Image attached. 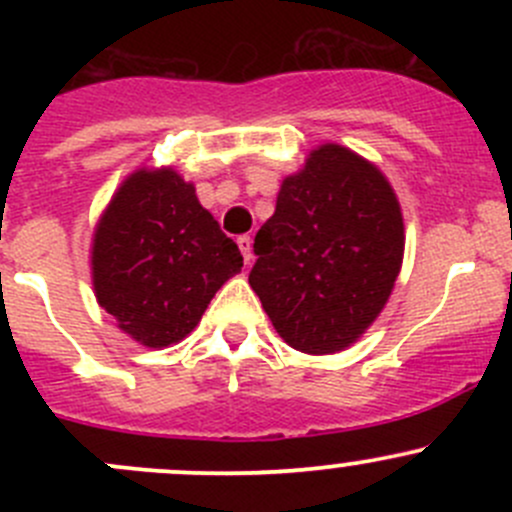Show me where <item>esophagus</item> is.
I'll use <instances>...</instances> for the list:
<instances>
[{"label":"esophagus","mask_w":512,"mask_h":512,"mask_svg":"<svg viewBox=\"0 0 512 512\" xmlns=\"http://www.w3.org/2000/svg\"><path fill=\"white\" fill-rule=\"evenodd\" d=\"M237 247H240L245 265H250V260H252V237L250 235H240V237H237Z\"/></svg>","instance_id":"obj_1"}]
</instances>
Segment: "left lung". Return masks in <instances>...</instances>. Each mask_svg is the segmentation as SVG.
Returning <instances> with one entry per match:
<instances>
[{
    "instance_id": "obj_1",
    "label": "left lung",
    "mask_w": 512,
    "mask_h": 512,
    "mask_svg": "<svg viewBox=\"0 0 512 512\" xmlns=\"http://www.w3.org/2000/svg\"><path fill=\"white\" fill-rule=\"evenodd\" d=\"M250 287L292 349L334 354L374 324L404 260V218L374 163L337 143L282 180Z\"/></svg>"
}]
</instances>
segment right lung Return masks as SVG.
<instances>
[{
  "label": "right lung",
  "instance_id": "right-lung-1",
  "mask_svg": "<svg viewBox=\"0 0 512 512\" xmlns=\"http://www.w3.org/2000/svg\"><path fill=\"white\" fill-rule=\"evenodd\" d=\"M242 255L173 168H138L103 210L91 245L98 304L151 349L198 327Z\"/></svg>",
  "mask_w": 512,
  "mask_h": 512
}]
</instances>
